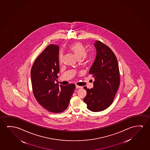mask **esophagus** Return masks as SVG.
Returning a JSON list of instances; mask_svg holds the SVG:
<instances>
[{
  "label": "esophagus",
  "mask_w": 150,
  "mask_h": 150,
  "mask_svg": "<svg viewBox=\"0 0 150 150\" xmlns=\"http://www.w3.org/2000/svg\"><path fill=\"white\" fill-rule=\"evenodd\" d=\"M76 88L77 89V88H82L83 87H82V86H78V85H76Z\"/></svg>",
  "instance_id": "obj_1"
}]
</instances>
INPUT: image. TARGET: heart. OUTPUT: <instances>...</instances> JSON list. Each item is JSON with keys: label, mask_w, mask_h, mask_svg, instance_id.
Listing matches in <instances>:
<instances>
[{"label": "heart", "mask_w": 150, "mask_h": 150, "mask_svg": "<svg viewBox=\"0 0 150 150\" xmlns=\"http://www.w3.org/2000/svg\"><path fill=\"white\" fill-rule=\"evenodd\" d=\"M69 49L71 52H73L74 54L78 58H81L82 57L83 59H86L88 57V54L86 52L87 49L85 46L81 42H76L69 44ZM63 54L62 52H59V61L60 62L63 60Z\"/></svg>", "instance_id": "obj_1"}]
</instances>
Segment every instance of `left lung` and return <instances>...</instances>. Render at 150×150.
I'll return each instance as SVG.
<instances>
[{
	"instance_id": "obj_1",
	"label": "left lung",
	"mask_w": 150,
	"mask_h": 150,
	"mask_svg": "<svg viewBox=\"0 0 150 150\" xmlns=\"http://www.w3.org/2000/svg\"><path fill=\"white\" fill-rule=\"evenodd\" d=\"M96 56L89 74L94 78L93 88L86 90L83 98L87 108L93 112L104 110L110 106L119 88L120 82L117 59L108 46L96 40L94 43Z\"/></svg>"
}]
</instances>
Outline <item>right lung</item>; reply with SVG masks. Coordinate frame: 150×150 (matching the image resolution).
Masks as SVG:
<instances>
[{
  "mask_svg": "<svg viewBox=\"0 0 150 150\" xmlns=\"http://www.w3.org/2000/svg\"><path fill=\"white\" fill-rule=\"evenodd\" d=\"M59 47L47 46L37 57L31 69L33 91L35 99L47 110L60 113L67 108L75 85L54 83L59 72Z\"/></svg>",
  "mask_w": 150,
  "mask_h": 150,
  "instance_id": "add662e5",
  "label": "right lung"
}]
</instances>
